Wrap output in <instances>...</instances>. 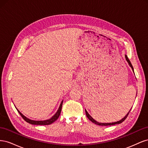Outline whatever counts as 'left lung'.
<instances>
[{
	"label": "left lung",
	"mask_w": 148,
	"mask_h": 148,
	"mask_svg": "<svg viewBox=\"0 0 148 148\" xmlns=\"http://www.w3.org/2000/svg\"><path fill=\"white\" fill-rule=\"evenodd\" d=\"M125 58H126V60H127V61L128 62V63L129 64L130 66L132 67V70H133V66H132V64H131L130 61V60L128 59V57H127V56H125ZM131 109H130V110H131ZM130 111H129V112H128L126 115H125V117H124L122 120H120V121H118V122H114V123H99V122H96V121L95 120H94V119H92V117H91V116L88 113V112L86 111V110H85V112H86V116H87V117L88 118V119H89V120H91L92 123H95V124H96V125H101V126H108V125H114L119 124V123H122V122H123V121H124L125 119H127V117H128V114H129V113H130Z\"/></svg>",
	"instance_id": "1"
}]
</instances>
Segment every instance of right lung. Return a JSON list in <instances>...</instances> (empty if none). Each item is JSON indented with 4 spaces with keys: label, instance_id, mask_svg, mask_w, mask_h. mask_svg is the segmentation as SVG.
Here are the masks:
<instances>
[{
    "label": "right lung",
    "instance_id": "right-lung-1",
    "mask_svg": "<svg viewBox=\"0 0 148 148\" xmlns=\"http://www.w3.org/2000/svg\"><path fill=\"white\" fill-rule=\"evenodd\" d=\"M62 103H63V101H62L61 104L60 105V107L59 109H58L57 112L56 113V114L53 116V117L49 119V120H44V121H35V120H30L28 118H26L25 116H24L23 114H22L17 109L18 112V113L20 114V115L21 116V117L23 118L26 122H28L30 124H32V125H50L51 123H52L53 122H54L59 117L60 112H61V110H62Z\"/></svg>",
    "mask_w": 148,
    "mask_h": 148
}]
</instances>
